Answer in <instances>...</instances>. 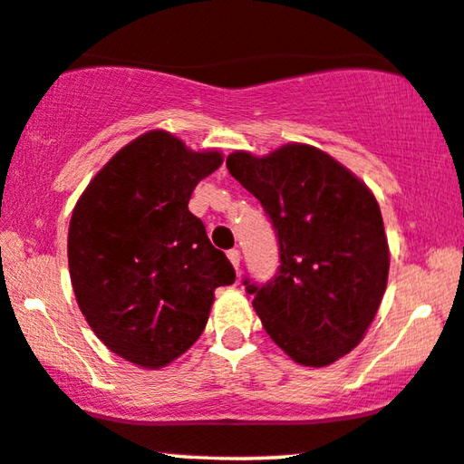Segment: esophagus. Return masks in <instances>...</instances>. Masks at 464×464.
Listing matches in <instances>:
<instances>
[{"label": "esophagus", "instance_id": "1", "mask_svg": "<svg viewBox=\"0 0 464 464\" xmlns=\"http://www.w3.org/2000/svg\"><path fill=\"white\" fill-rule=\"evenodd\" d=\"M227 256H229L231 265L235 266V269H237V266H239V260H241V254H239V250H235V247H233V250L227 252Z\"/></svg>", "mask_w": 464, "mask_h": 464}]
</instances>
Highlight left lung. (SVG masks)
<instances>
[{
	"instance_id": "8db88e82",
	"label": "left lung",
	"mask_w": 464,
	"mask_h": 464,
	"mask_svg": "<svg viewBox=\"0 0 464 464\" xmlns=\"http://www.w3.org/2000/svg\"><path fill=\"white\" fill-rule=\"evenodd\" d=\"M227 168L277 231V277L244 282L266 334L300 365L341 360L362 343L387 290L389 244L374 193L303 142L263 158L235 151Z\"/></svg>"
}]
</instances>
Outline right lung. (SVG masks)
<instances>
[{"mask_svg":"<svg viewBox=\"0 0 464 464\" xmlns=\"http://www.w3.org/2000/svg\"><path fill=\"white\" fill-rule=\"evenodd\" d=\"M223 164L166 130L121 147L77 199L69 273L77 304L104 347L147 370L180 357L206 328L229 258L188 212L193 188Z\"/></svg>","mask_w":464,"mask_h":464,"instance_id":"right-lung-1","label":"right lung"}]
</instances>
